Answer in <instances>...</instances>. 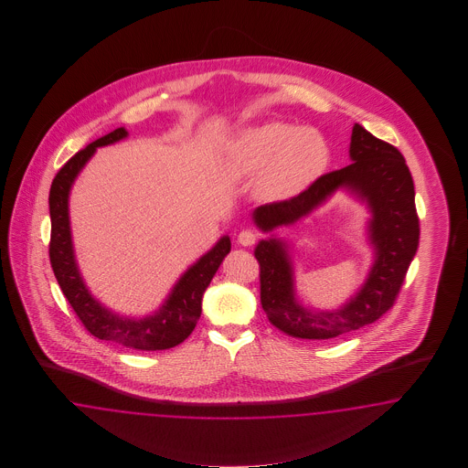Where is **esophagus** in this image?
Listing matches in <instances>:
<instances>
[{
    "label": "esophagus",
    "mask_w": 468,
    "mask_h": 468,
    "mask_svg": "<svg viewBox=\"0 0 468 468\" xmlns=\"http://www.w3.org/2000/svg\"><path fill=\"white\" fill-rule=\"evenodd\" d=\"M257 240H259V235L255 233L254 229H243L239 233V243L243 247H252Z\"/></svg>",
    "instance_id": "esophagus-1"
}]
</instances>
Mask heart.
Wrapping results in <instances>:
<instances>
[{"label": "heart", "instance_id": "obj_1", "mask_svg": "<svg viewBox=\"0 0 468 468\" xmlns=\"http://www.w3.org/2000/svg\"><path fill=\"white\" fill-rule=\"evenodd\" d=\"M329 165V145L314 128L268 122L245 128L229 151V168L243 178L261 175L264 196L292 198L315 184Z\"/></svg>", "mask_w": 468, "mask_h": 468}]
</instances>
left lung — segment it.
I'll return each instance as SVG.
<instances>
[{"label":"left lung","mask_w":468,"mask_h":468,"mask_svg":"<svg viewBox=\"0 0 468 468\" xmlns=\"http://www.w3.org/2000/svg\"><path fill=\"white\" fill-rule=\"evenodd\" d=\"M350 159L348 166L323 175L297 197L264 204L252 214L262 231L288 227L321 206L338 188L352 190L367 202L372 213L368 237L376 249V261L366 284L338 311L315 312L298 303L293 268L283 240L270 239L255 247V259L261 266L262 309L272 326L293 338L331 340L378 321L393 307L419 247L415 190L405 157L395 145L355 123Z\"/></svg>","instance_id":"8db88e82"}]
</instances>
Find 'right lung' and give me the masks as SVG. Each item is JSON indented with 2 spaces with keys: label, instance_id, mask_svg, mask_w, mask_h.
Wrapping results in <instances>:
<instances>
[{
  "label": "right lung",
  "instance_id": "obj_1",
  "mask_svg": "<svg viewBox=\"0 0 468 468\" xmlns=\"http://www.w3.org/2000/svg\"><path fill=\"white\" fill-rule=\"evenodd\" d=\"M125 128H116L108 135L89 144L85 149L71 156L58 171L49 190V216H51V240L49 261L63 295L80 319L85 329L104 341H114L122 346L135 350H166L180 345L190 336L202 312V295L211 283L223 259L231 250L228 237L214 245L197 262L185 271L178 283L173 286L170 297L163 307L144 319H128L102 307L87 290L79 272L73 245H71L70 219H69V194L77 175L101 145H108L127 137Z\"/></svg>",
  "mask_w": 468,
  "mask_h": 468
}]
</instances>
